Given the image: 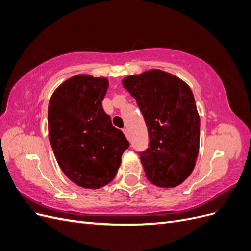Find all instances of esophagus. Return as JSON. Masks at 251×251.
Masks as SVG:
<instances>
[{"mask_svg":"<svg viewBox=\"0 0 251 251\" xmlns=\"http://www.w3.org/2000/svg\"><path fill=\"white\" fill-rule=\"evenodd\" d=\"M123 132L125 133V135L126 136V138L128 139V133H127V128H124V130H123Z\"/></svg>","mask_w":251,"mask_h":251,"instance_id":"1","label":"esophagus"}]
</instances>
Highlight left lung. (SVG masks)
I'll use <instances>...</instances> for the list:
<instances>
[{
	"mask_svg": "<svg viewBox=\"0 0 251 251\" xmlns=\"http://www.w3.org/2000/svg\"><path fill=\"white\" fill-rule=\"evenodd\" d=\"M123 85L148 126L149 148L139 151L147 178L159 187L178 186L192 174L199 153L200 117L191 88L156 69L127 76Z\"/></svg>",
	"mask_w": 251,
	"mask_h": 251,
	"instance_id": "8db88e82",
	"label": "left lung"
}]
</instances>
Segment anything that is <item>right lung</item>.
<instances>
[{
  "instance_id": "obj_1",
  "label": "right lung",
  "mask_w": 251,
  "mask_h": 251,
  "mask_svg": "<svg viewBox=\"0 0 251 251\" xmlns=\"http://www.w3.org/2000/svg\"><path fill=\"white\" fill-rule=\"evenodd\" d=\"M109 81L75 75L50 98L48 128L60 169L75 184L100 188L114 179L130 143L102 109Z\"/></svg>"
}]
</instances>
